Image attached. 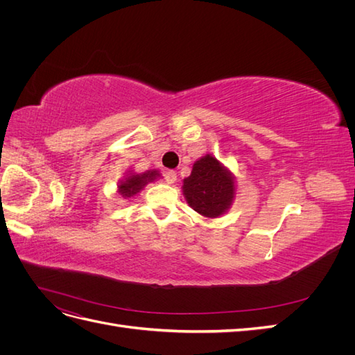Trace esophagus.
I'll list each match as a JSON object with an SVG mask.
<instances>
[{"mask_svg":"<svg viewBox=\"0 0 355 355\" xmlns=\"http://www.w3.org/2000/svg\"><path fill=\"white\" fill-rule=\"evenodd\" d=\"M164 176H166L167 184H175V182H176V178H178L175 170H166V171H164Z\"/></svg>","mask_w":355,"mask_h":355,"instance_id":"34e87169","label":"esophagus"}]
</instances>
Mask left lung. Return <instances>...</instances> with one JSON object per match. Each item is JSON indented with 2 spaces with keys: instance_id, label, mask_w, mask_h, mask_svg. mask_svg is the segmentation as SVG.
<instances>
[{
  "instance_id": "8db88e82",
  "label": "left lung",
  "mask_w": 355,
  "mask_h": 355,
  "mask_svg": "<svg viewBox=\"0 0 355 355\" xmlns=\"http://www.w3.org/2000/svg\"><path fill=\"white\" fill-rule=\"evenodd\" d=\"M184 194L189 206L202 216L218 218L234 198V180L216 158L206 155L192 167L184 180Z\"/></svg>"
}]
</instances>
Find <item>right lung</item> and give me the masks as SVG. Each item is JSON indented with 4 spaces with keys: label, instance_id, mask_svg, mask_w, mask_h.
Listing matches in <instances>:
<instances>
[{
    "label": "right lung",
    "instance_id": "obj_1",
    "mask_svg": "<svg viewBox=\"0 0 355 355\" xmlns=\"http://www.w3.org/2000/svg\"><path fill=\"white\" fill-rule=\"evenodd\" d=\"M157 176V171H146L144 175H132L128 176L124 182H121V185L118 187L120 188V194L123 197H133L135 194H137L148 182L154 180Z\"/></svg>",
    "mask_w": 355,
    "mask_h": 355
}]
</instances>
